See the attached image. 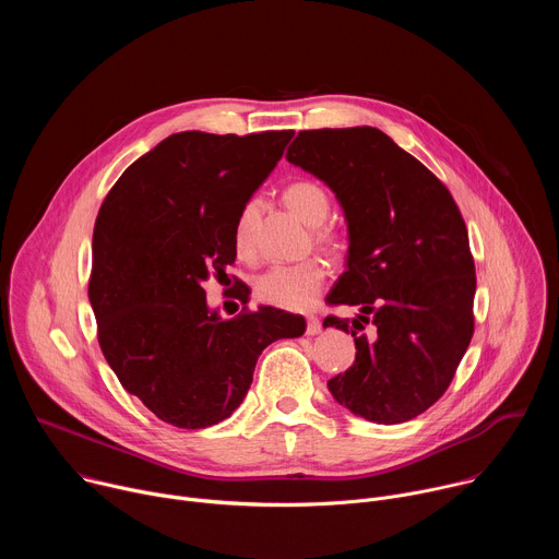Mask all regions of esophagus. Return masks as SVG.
Listing matches in <instances>:
<instances>
[{
    "instance_id": "obj_1",
    "label": "esophagus",
    "mask_w": 559,
    "mask_h": 559,
    "mask_svg": "<svg viewBox=\"0 0 559 559\" xmlns=\"http://www.w3.org/2000/svg\"><path fill=\"white\" fill-rule=\"evenodd\" d=\"M316 334H321V321H318V318H307V336H316Z\"/></svg>"
}]
</instances>
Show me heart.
Returning <instances> with one entry per match:
<instances>
[{"label":"heart","mask_w":559,"mask_h":559,"mask_svg":"<svg viewBox=\"0 0 559 559\" xmlns=\"http://www.w3.org/2000/svg\"><path fill=\"white\" fill-rule=\"evenodd\" d=\"M283 201L300 221H305L307 225H316L313 238L318 246H323L328 250L336 248L334 229L321 227V223L330 214V194L321 183L309 181V179L294 181L285 188ZM257 214H259V201L250 199L236 216L234 248L241 257H248L252 252V227H254ZM323 283H325V265L318 259H305L300 263L270 265L254 278L252 287H254V296L265 305L302 311L316 302V296L321 292Z\"/></svg>","instance_id":"b5f03b06"}]
</instances>
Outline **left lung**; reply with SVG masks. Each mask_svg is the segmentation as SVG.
<instances>
[{
  "instance_id": "left-lung-1",
  "label": "left lung",
  "mask_w": 559,
  "mask_h": 559,
  "mask_svg": "<svg viewBox=\"0 0 559 559\" xmlns=\"http://www.w3.org/2000/svg\"><path fill=\"white\" fill-rule=\"evenodd\" d=\"M287 162L336 194L349 231L347 270L330 305H358L356 360L328 386L378 423H407L447 391L473 336L475 267L464 218L442 181L371 126L302 130ZM325 328L349 334L347 318Z\"/></svg>"
}]
</instances>
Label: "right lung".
<instances>
[{
	"instance_id": "obj_1",
	"label": "right lung",
	"mask_w": 559,
	"mask_h": 559,
	"mask_svg": "<svg viewBox=\"0 0 559 559\" xmlns=\"http://www.w3.org/2000/svg\"><path fill=\"white\" fill-rule=\"evenodd\" d=\"M292 136L170 134L102 203L88 283L99 345L123 389L173 427L229 418L261 352L305 332L302 316L274 307L221 318L203 289L234 263L236 216Z\"/></svg>"
}]
</instances>
